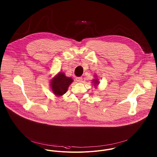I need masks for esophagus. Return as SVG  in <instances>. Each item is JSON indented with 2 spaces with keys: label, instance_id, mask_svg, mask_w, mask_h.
Masks as SVG:
<instances>
[{
  "label": "esophagus",
  "instance_id": "obj_1",
  "mask_svg": "<svg viewBox=\"0 0 157 157\" xmlns=\"http://www.w3.org/2000/svg\"><path fill=\"white\" fill-rule=\"evenodd\" d=\"M82 80H83V78L82 77H76V80L78 82H82Z\"/></svg>",
  "mask_w": 157,
  "mask_h": 157
}]
</instances>
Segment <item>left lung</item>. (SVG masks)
Wrapping results in <instances>:
<instances>
[{
    "mask_svg": "<svg viewBox=\"0 0 157 157\" xmlns=\"http://www.w3.org/2000/svg\"><path fill=\"white\" fill-rule=\"evenodd\" d=\"M99 82H98V80L97 79V78H95V79H94L93 80V83L94 84V86H96L98 84H99Z\"/></svg>",
    "mask_w": 157,
    "mask_h": 157,
    "instance_id": "1",
    "label": "left lung"
}]
</instances>
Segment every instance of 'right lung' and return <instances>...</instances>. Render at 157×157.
Returning a JSON list of instances; mask_svg holds the SVG:
<instances>
[{
	"label": "right lung",
	"mask_w": 157,
	"mask_h": 157,
	"mask_svg": "<svg viewBox=\"0 0 157 157\" xmlns=\"http://www.w3.org/2000/svg\"><path fill=\"white\" fill-rule=\"evenodd\" d=\"M73 80L71 77L65 75V74L60 72L56 75L51 81L52 91L54 94L61 96L65 94L69 86L72 83Z\"/></svg>",
	"instance_id": "obj_1"
}]
</instances>
